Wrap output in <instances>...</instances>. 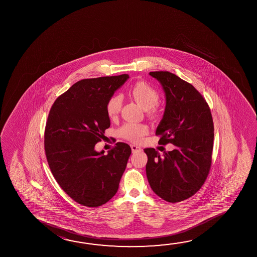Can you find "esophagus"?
<instances>
[{"label":"esophagus","mask_w":257,"mask_h":257,"mask_svg":"<svg viewBox=\"0 0 257 257\" xmlns=\"http://www.w3.org/2000/svg\"><path fill=\"white\" fill-rule=\"evenodd\" d=\"M131 149L133 152H142V148L135 144H131Z\"/></svg>","instance_id":"obj_1"}]
</instances>
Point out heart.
<instances>
[{
    "instance_id": "1",
    "label": "heart",
    "mask_w": 257,
    "mask_h": 257,
    "mask_svg": "<svg viewBox=\"0 0 257 257\" xmlns=\"http://www.w3.org/2000/svg\"><path fill=\"white\" fill-rule=\"evenodd\" d=\"M130 94L135 101L139 103L145 110L155 113L154 106L159 101V93L155 88L146 82L140 81L134 85L131 88ZM122 107V97L114 95L110 97L106 103V114L110 118H114L117 115ZM148 133L147 126L138 123H126L120 128L119 135L124 139L131 142L137 143L141 141L144 135Z\"/></svg>"
}]
</instances>
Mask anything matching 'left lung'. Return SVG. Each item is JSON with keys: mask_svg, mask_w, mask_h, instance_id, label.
Wrapping results in <instances>:
<instances>
[{"mask_svg": "<svg viewBox=\"0 0 257 257\" xmlns=\"http://www.w3.org/2000/svg\"><path fill=\"white\" fill-rule=\"evenodd\" d=\"M164 90V114L156 129L159 143L175 150L163 155L147 148L146 175L152 191L169 202L193 196L206 180L211 165L214 127L210 107L193 85L169 72H151Z\"/></svg>", "mask_w": 257, "mask_h": 257, "instance_id": "obj_1", "label": "left lung"}]
</instances>
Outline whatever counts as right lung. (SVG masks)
Instances as JSON below:
<instances>
[{"mask_svg":"<svg viewBox=\"0 0 257 257\" xmlns=\"http://www.w3.org/2000/svg\"><path fill=\"white\" fill-rule=\"evenodd\" d=\"M128 74L81 80L56 98L45 131V151L55 180L75 202L98 207L117 192L132 153L117 143L104 154L95 150L109 128L106 103Z\"/></svg>","mask_w":257,"mask_h":257,"instance_id":"obj_1","label":"right lung"}]
</instances>
